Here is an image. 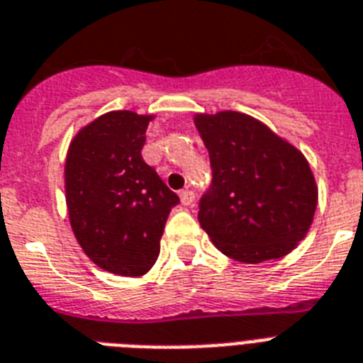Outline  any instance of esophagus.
I'll list each match as a JSON object with an SVG mask.
<instances>
[{"label":"esophagus","instance_id":"34e87169","mask_svg":"<svg viewBox=\"0 0 363 363\" xmlns=\"http://www.w3.org/2000/svg\"><path fill=\"white\" fill-rule=\"evenodd\" d=\"M179 202H182V206H185V208L193 206V202H194L193 191H191V189H185V191H182V193H179Z\"/></svg>","mask_w":363,"mask_h":363}]
</instances>
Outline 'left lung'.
Listing matches in <instances>:
<instances>
[{"label":"left lung","mask_w":363,"mask_h":363,"mask_svg":"<svg viewBox=\"0 0 363 363\" xmlns=\"http://www.w3.org/2000/svg\"><path fill=\"white\" fill-rule=\"evenodd\" d=\"M209 152L211 189L199 220L215 247L241 263L291 252L306 238L317 209V184L301 150L239 111L196 113Z\"/></svg>","instance_id":"1"}]
</instances>
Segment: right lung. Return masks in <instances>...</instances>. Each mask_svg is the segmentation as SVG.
Returning a JSON list of instances; mask_svg holds the SVG:
<instances>
[{
	"instance_id": "obj_1",
	"label": "right lung",
	"mask_w": 363,
	"mask_h": 363,
	"mask_svg": "<svg viewBox=\"0 0 363 363\" xmlns=\"http://www.w3.org/2000/svg\"><path fill=\"white\" fill-rule=\"evenodd\" d=\"M154 118L109 111L77 131L65 161L74 235L91 262L118 277L154 267L164 223L179 202L140 155Z\"/></svg>"
}]
</instances>
